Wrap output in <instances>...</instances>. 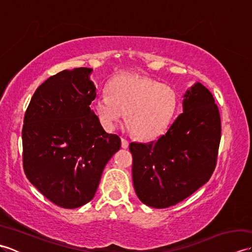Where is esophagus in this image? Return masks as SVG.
Returning <instances> with one entry per match:
<instances>
[{
  "label": "esophagus",
  "mask_w": 252,
  "mask_h": 252,
  "mask_svg": "<svg viewBox=\"0 0 252 252\" xmlns=\"http://www.w3.org/2000/svg\"><path fill=\"white\" fill-rule=\"evenodd\" d=\"M121 146H122V148H127V147H129V141L126 140V138L121 137Z\"/></svg>",
  "instance_id": "1"
}]
</instances>
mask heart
I'll use <instances>...</instances> for the list:
<instances>
[{"mask_svg":"<svg viewBox=\"0 0 252 252\" xmlns=\"http://www.w3.org/2000/svg\"><path fill=\"white\" fill-rule=\"evenodd\" d=\"M176 106L178 96L170 85L131 73L112 79L108 94L95 99L96 112L106 129H115L126 112L129 129L143 140L157 137L167 129Z\"/></svg>","mask_w":252,"mask_h":252,"instance_id":"heart-1","label":"heart"}]
</instances>
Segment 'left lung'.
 Listing matches in <instances>:
<instances>
[{
    "label": "left lung",
    "mask_w": 252,
    "mask_h": 252,
    "mask_svg": "<svg viewBox=\"0 0 252 252\" xmlns=\"http://www.w3.org/2000/svg\"><path fill=\"white\" fill-rule=\"evenodd\" d=\"M221 118L215 98L199 82L184 95L183 112L157 141L130 144L137 197L153 208L183 201L215 172Z\"/></svg>",
    "instance_id": "1"
}]
</instances>
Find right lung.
Wrapping results in <instances>:
<instances>
[{
    "instance_id": "1",
    "label": "right lung",
    "mask_w": 252,
    "mask_h": 252,
    "mask_svg": "<svg viewBox=\"0 0 252 252\" xmlns=\"http://www.w3.org/2000/svg\"><path fill=\"white\" fill-rule=\"evenodd\" d=\"M91 68L63 70L36 89L24 118L23 165L31 184L66 209L89 202L121 140L91 110L96 88Z\"/></svg>"
}]
</instances>
